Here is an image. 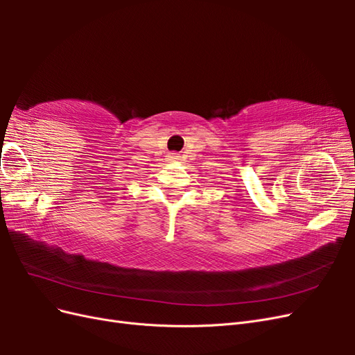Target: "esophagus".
Wrapping results in <instances>:
<instances>
[{
  "label": "esophagus",
  "mask_w": 355,
  "mask_h": 355,
  "mask_svg": "<svg viewBox=\"0 0 355 355\" xmlns=\"http://www.w3.org/2000/svg\"><path fill=\"white\" fill-rule=\"evenodd\" d=\"M171 159H179V155H170Z\"/></svg>",
  "instance_id": "1"
}]
</instances>
